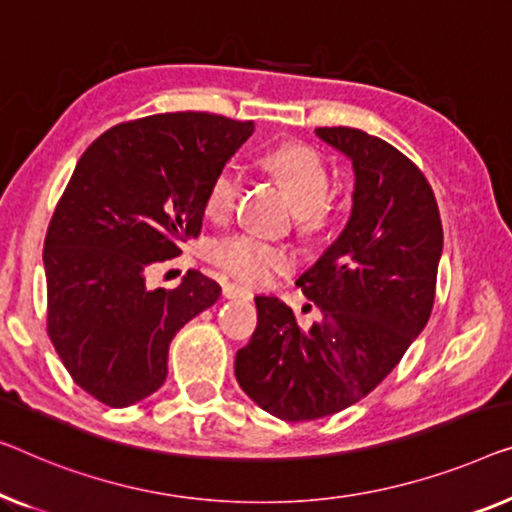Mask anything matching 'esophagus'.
Masks as SVG:
<instances>
[{"label":"esophagus","mask_w":512,"mask_h":512,"mask_svg":"<svg viewBox=\"0 0 512 512\" xmlns=\"http://www.w3.org/2000/svg\"><path fill=\"white\" fill-rule=\"evenodd\" d=\"M223 296H225V299L250 301V299H253V292H250L248 287H241V285H234V282H227V285H223Z\"/></svg>","instance_id":"1"}]
</instances>
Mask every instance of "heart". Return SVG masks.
<instances>
[{
    "label": "heart",
    "instance_id": "b5f03b06",
    "mask_svg": "<svg viewBox=\"0 0 512 512\" xmlns=\"http://www.w3.org/2000/svg\"><path fill=\"white\" fill-rule=\"evenodd\" d=\"M264 163L282 181L299 207V223L317 227L329 213L331 172L319 151L305 144H285L266 154ZM243 193V172L239 165L227 163L216 172L207 188V211L211 218H230ZM211 259L232 278L248 285H266L278 273L292 269L294 253L278 243H269L255 234L241 232L218 239L211 248Z\"/></svg>",
    "mask_w": 512,
    "mask_h": 512
}]
</instances>
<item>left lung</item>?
I'll list each match as a JSON object with an SVG mask.
<instances>
[{"label": "left lung", "instance_id": "obj_1", "mask_svg": "<svg viewBox=\"0 0 512 512\" xmlns=\"http://www.w3.org/2000/svg\"><path fill=\"white\" fill-rule=\"evenodd\" d=\"M354 165L349 223L296 285L317 305L308 331L276 296H255L257 329L234 372L250 400L282 421L352 407L386 379L430 319L444 230L425 174L358 128H315Z\"/></svg>", "mask_w": 512, "mask_h": 512}]
</instances>
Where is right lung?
<instances>
[{"mask_svg":"<svg viewBox=\"0 0 512 512\" xmlns=\"http://www.w3.org/2000/svg\"><path fill=\"white\" fill-rule=\"evenodd\" d=\"M253 131L209 112L151 114L112 126L75 165L43 246L48 335L108 407L158 391L172 338L218 301L200 271L174 289H149L147 273L200 236L211 179Z\"/></svg>","mask_w":512,"mask_h":512,"instance_id":"right-lung-1","label":"right lung"}]
</instances>
